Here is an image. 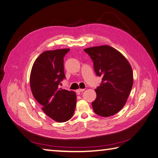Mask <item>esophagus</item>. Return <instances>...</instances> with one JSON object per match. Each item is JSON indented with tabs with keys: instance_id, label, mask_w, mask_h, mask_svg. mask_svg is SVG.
<instances>
[{
	"instance_id": "obj_1",
	"label": "esophagus",
	"mask_w": 158,
	"mask_h": 158,
	"mask_svg": "<svg viewBox=\"0 0 158 158\" xmlns=\"http://www.w3.org/2000/svg\"><path fill=\"white\" fill-rule=\"evenodd\" d=\"M85 90V89H78V90H77V94H80L81 93H82V92H84Z\"/></svg>"
}]
</instances>
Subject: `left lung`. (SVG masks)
<instances>
[{
  "instance_id": "left-lung-1",
  "label": "left lung",
  "mask_w": 158,
  "mask_h": 158,
  "mask_svg": "<svg viewBox=\"0 0 158 158\" xmlns=\"http://www.w3.org/2000/svg\"><path fill=\"white\" fill-rule=\"evenodd\" d=\"M93 61L97 76H102L95 89L97 98L92 102L94 112L102 117H110L122 110L133 84L132 68L119 51L109 45L84 50Z\"/></svg>"
}]
</instances>
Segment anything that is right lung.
I'll return each instance as SVG.
<instances>
[{
  "mask_svg": "<svg viewBox=\"0 0 158 158\" xmlns=\"http://www.w3.org/2000/svg\"><path fill=\"white\" fill-rule=\"evenodd\" d=\"M70 49L45 51L34 61L30 74V87L34 98L48 117L64 122L73 116L77 104L74 91L59 88L65 78L64 57Z\"/></svg>",
  "mask_w": 158,
  "mask_h": 158,
  "instance_id": "1",
  "label": "right lung"
}]
</instances>
